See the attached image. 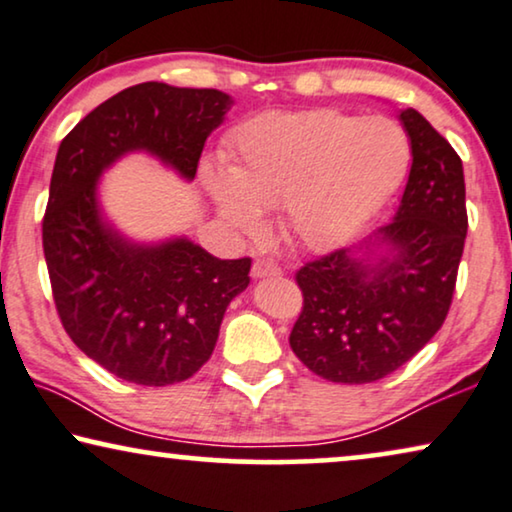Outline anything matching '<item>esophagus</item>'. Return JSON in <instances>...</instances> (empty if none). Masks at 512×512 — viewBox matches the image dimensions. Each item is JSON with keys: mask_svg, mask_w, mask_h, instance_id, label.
I'll return each mask as SVG.
<instances>
[{"mask_svg": "<svg viewBox=\"0 0 512 512\" xmlns=\"http://www.w3.org/2000/svg\"><path fill=\"white\" fill-rule=\"evenodd\" d=\"M251 275L254 277H279L282 275V268H279L272 258H256L254 265H251Z\"/></svg>", "mask_w": 512, "mask_h": 512, "instance_id": "obj_1", "label": "esophagus"}]
</instances>
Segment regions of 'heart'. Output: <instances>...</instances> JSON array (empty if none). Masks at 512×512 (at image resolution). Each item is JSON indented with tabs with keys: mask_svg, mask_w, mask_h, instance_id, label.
Returning a JSON list of instances; mask_svg holds the SVG:
<instances>
[{
	"mask_svg": "<svg viewBox=\"0 0 512 512\" xmlns=\"http://www.w3.org/2000/svg\"><path fill=\"white\" fill-rule=\"evenodd\" d=\"M410 153L405 130L387 116L263 114L237 130L228 172L207 165L202 179L237 233H256L261 209L284 202L286 230L310 247H328L396 191Z\"/></svg>",
	"mask_w": 512,
	"mask_h": 512,
	"instance_id": "b5f03b06",
	"label": "heart"
}]
</instances>
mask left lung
<instances>
[{
    "instance_id": "obj_1",
    "label": "left lung",
    "mask_w": 512,
    "mask_h": 512,
    "mask_svg": "<svg viewBox=\"0 0 512 512\" xmlns=\"http://www.w3.org/2000/svg\"><path fill=\"white\" fill-rule=\"evenodd\" d=\"M412 167L401 207L377 230L391 258L363 265L335 249L296 272L303 307L289 345L314 375L377 382L408 363L445 324L468 214L464 167L450 142L415 109L401 111Z\"/></svg>"
}]
</instances>
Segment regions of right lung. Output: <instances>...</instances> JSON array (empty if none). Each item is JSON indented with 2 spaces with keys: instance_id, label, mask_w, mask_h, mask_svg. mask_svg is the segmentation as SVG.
I'll list each match as a JSON object with an SVG mask.
<instances>
[{
  "instance_id": "add662e5",
  "label": "right lung",
  "mask_w": 512,
  "mask_h": 512,
  "mask_svg": "<svg viewBox=\"0 0 512 512\" xmlns=\"http://www.w3.org/2000/svg\"><path fill=\"white\" fill-rule=\"evenodd\" d=\"M228 104L214 88L137 83L81 118L55 156L41 223L55 310L74 345L125 382L167 387L198 373L251 258L221 261L188 240L128 244L102 223L95 181L135 149L193 179Z\"/></svg>"
}]
</instances>
